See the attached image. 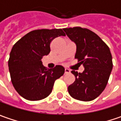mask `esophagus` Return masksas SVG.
I'll return each mask as SVG.
<instances>
[{
	"mask_svg": "<svg viewBox=\"0 0 121 121\" xmlns=\"http://www.w3.org/2000/svg\"><path fill=\"white\" fill-rule=\"evenodd\" d=\"M69 72H70L69 69H65V73H69Z\"/></svg>",
	"mask_w": 121,
	"mask_h": 121,
	"instance_id": "esophagus-1",
	"label": "esophagus"
}]
</instances>
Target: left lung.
Segmentation results:
<instances>
[{"label": "left lung", "instance_id": "8db88e82", "mask_svg": "<svg viewBox=\"0 0 121 121\" xmlns=\"http://www.w3.org/2000/svg\"><path fill=\"white\" fill-rule=\"evenodd\" d=\"M66 34L76 45L75 58L85 67L82 73L72 70L75 81L68 87L69 95L81 101L97 98L105 90L113 67L112 57L107 44L87 28H64Z\"/></svg>", "mask_w": 121, "mask_h": 121}]
</instances>
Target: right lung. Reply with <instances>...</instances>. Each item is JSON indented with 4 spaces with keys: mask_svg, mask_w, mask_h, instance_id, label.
Returning a JSON list of instances; mask_svg holds the SVG:
<instances>
[{
    "mask_svg": "<svg viewBox=\"0 0 121 121\" xmlns=\"http://www.w3.org/2000/svg\"><path fill=\"white\" fill-rule=\"evenodd\" d=\"M61 36H65L62 29L36 30L13 45L8 60L9 70L13 87L24 99L35 101L48 97L55 81L64 74L63 66L49 69L41 61L50 52L52 41Z\"/></svg>",
    "mask_w": 121,
    "mask_h": 121,
    "instance_id": "1",
    "label": "right lung"
}]
</instances>
